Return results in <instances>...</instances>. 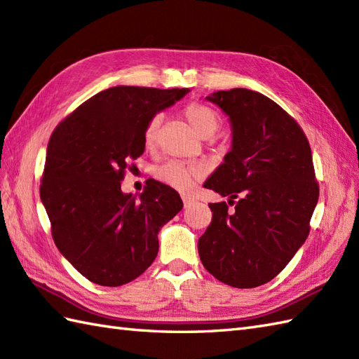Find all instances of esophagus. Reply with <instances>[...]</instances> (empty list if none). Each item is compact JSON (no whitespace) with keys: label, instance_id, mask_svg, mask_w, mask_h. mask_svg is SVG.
I'll use <instances>...</instances> for the list:
<instances>
[{"label":"esophagus","instance_id":"obj_1","mask_svg":"<svg viewBox=\"0 0 359 359\" xmlns=\"http://www.w3.org/2000/svg\"><path fill=\"white\" fill-rule=\"evenodd\" d=\"M182 201H184V207H185V208L189 207V205H191V203L194 202V199H191V197H188V196L182 197Z\"/></svg>","mask_w":359,"mask_h":359}]
</instances>
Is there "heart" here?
<instances>
[{
  "label": "heart",
  "mask_w": 359,
  "mask_h": 359,
  "mask_svg": "<svg viewBox=\"0 0 359 359\" xmlns=\"http://www.w3.org/2000/svg\"><path fill=\"white\" fill-rule=\"evenodd\" d=\"M182 116L188 121L194 131L202 137H210L215 134L220 126L219 114L203 103H189L187 104ZM160 125V117L156 116L149 120V123L144 128L143 142L148 149L154 148L157 131ZM156 179L162 184L171 187L179 191H187L193 187L194 180H199L205 175V168L201 165H184L180 162H168L158 166L154 171Z\"/></svg>",
  "instance_id": "1"
}]
</instances>
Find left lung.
<instances>
[{
  "mask_svg": "<svg viewBox=\"0 0 359 359\" xmlns=\"http://www.w3.org/2000/svg\"><path fill=\"white\" fill-rule=\"evenodd\" d=\"M207 100L230 118L233 142L203 187L230 199L210 203L199 256L224 284L255 288L278 276L307 239L319 197L311 149L296 120L269 97L236 88Z\"/></svg>",
  "mask_w": 359,
  "mask_h": 359,
  "instance_id": "left-lung-1",
  "label": "left lung"
}]
</instances>
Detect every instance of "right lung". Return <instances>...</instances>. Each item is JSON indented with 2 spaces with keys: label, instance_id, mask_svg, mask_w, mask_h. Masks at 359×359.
I'll use <instances>...</instances> for the list:
<instances>
[{
  "label": "right lung",
  "instance_id": "1",
  "mask_svg": "<svg viewBox=\"0 0 359 359\" xmlns=\"http://www.w3.org/2000/svg\"><path fill=\"white\" fill-rule=\"evenodd\" d=\"M189 89L116 86L80 104L50 135L40 197L52 238L90 282L118 287L154 262L157 234L184 207L177 191L149 179L139 199L120 182L144 151L158 111Z\"/></svg>",
  "mask_w": 359,
  "mask_h": 359
}]
</instances>
